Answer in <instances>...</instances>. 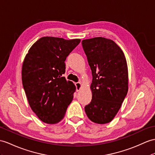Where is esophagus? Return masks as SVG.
<instances>
[{
  "instance_id": "1",
  "label": "esophagus",
  "mask_w": 155,
  "mask_h": 155,
  "mask_svg": "<svg viewBox=\"0 0 155 155\" xmlns=\"http://www.w3.org/2000/svg\"><path fill=\"white\" fill-rule=\"evenodd\" d=\"M75 87H76V91L78 92L81 88V84L80 82H77L75 83Z\"/></svg>"
}]
</instances>
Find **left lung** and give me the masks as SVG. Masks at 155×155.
<instances>
[{"instance_id":"obj_1","label":"left lung","mask_w":155,"mask_h":155,"mask_svg":"<svg viewBox=\"0 0 155 155\" xmlns=\"http://www.w3.org/2000/svg\"><path fill=\"white\" fill-rule=\"evenodd\" d=\"M82 47L92 72V99L85 107L92 122H111L122 106L128 91L125 56L114 41L104 37L85 39Z\"/></svg>"}]
</instances>
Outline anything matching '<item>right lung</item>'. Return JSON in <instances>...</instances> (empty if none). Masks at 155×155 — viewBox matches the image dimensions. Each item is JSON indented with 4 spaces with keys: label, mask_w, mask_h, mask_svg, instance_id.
Wrapping results in <instances>:
<instances>
[{
    "label": "right lung",
    "mask_w": 155,
    "mask_h": 155,
    "mask_svg": "<svg viewBox=\"0 0 155 155\" xmlns=\"http://www.w3.org/2000/svg\"><path fill=\"white\" fill-rule=\"evenodd\" d=\"M80 41L41 37L24 58L21 79L25 95L32 110L45 123L61 121L73 99L75 87L63 77L64 62Z\"/></svg>",
    "instance_id": "right-lung-1"
}]
</instances>
